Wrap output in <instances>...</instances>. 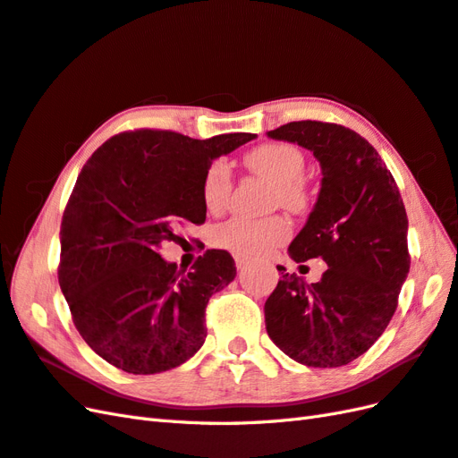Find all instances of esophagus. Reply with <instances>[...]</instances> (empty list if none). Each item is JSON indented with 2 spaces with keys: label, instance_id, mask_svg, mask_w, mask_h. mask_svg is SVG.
<instances>
[{
  "label": "esophagus",
  "instance_id": "1",
  "mask_svg": "<svg viewBox=\"0 0 458 458\" xmlns=\"http://www.w3.org/2000/svg\"><path fill=\"white\" fill-rule=\"evenodd\" d=\"M248 265H250V261L245 259V257H236V267H238L240 273L245 271V268H248Z\"/></svg>",
  "mask_w": 458,
  "mask_h": 458
}]
</instances>
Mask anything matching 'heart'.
<instances>
[{"label": "heart", "instance_id": "b5f03b06", "mask_svg": "<svg viewBox=\"0 0 458 458\" xmlns=\"http://www.w3.org/2000/svg\"><path fill=\"white\" fill-rule=\"evenodd\" d=\"M245 164L276 183L275 203L288 210H301L308 203V191L300 178L306 170L301 150L288 143H267L253 148ZM232 193V174L226 160H215L203 175V201L208 210H220L228 205ZM290 236V225L283 216L255 220L232 216L215 230V242L242 257L267 255L284 243Z\"/></svg>", "mask_w": 458, "mask_h": 458}]
</instances>
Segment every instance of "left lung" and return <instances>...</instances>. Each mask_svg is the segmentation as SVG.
Masks as SVG:
<instances>
[{"mask_svg": "<svg viewBox=\"0 0 458 458\" xmlns=\"http://www.w3.org/2000/svg\"><path fill=\"white\" fill-rule=\"evenodd\" d=\"M267 135L319 162L318 203L288 253L329 267L311 284L283 273L265 301L267 333L303 366L341 368L368 352L394 315L410 271L406 208L379 152L352 129L306 120Z\"/></svg>", "mask_w": 458, "mask_h": 458, "instance_id": "left-lung-1", "label": "left lung"}]
</instances>
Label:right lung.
I'll return each instance as SVG.
<instances>
[{"label":"right lung","mask_w":458,"mask_h":458,"mask_svg":"<svg viewBox=\"0 0 458 458\" xmlns=\"http://www.w3.org/2000/svg\"><path fill=\"white\" fill-rule=\"evenodd\" d=\"M253 133L191 139L139 129L95 150L62 218L57 278L85 343L117 369L150 375L182 366L203 346L208 298L236 278L225 250L190 271L164 261L174 230L203 225V175Z\"/></svg>","instance_id":"right-lung-1"}]
</instances>
